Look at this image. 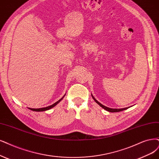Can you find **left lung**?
<instances>
[{
  "mask_svg": "<svg viewBox=\"0 0 159 159\" xmlns=\"http://www.w3.org/2000/svg\"><path fill=\"white\" fill-rule=\"evenodd\" d=\"M92 95V98L93 99V100H94L99 105L100 107H102V108H103L104 109H105L106 111H109V112H111V113H115V112H119V111H123V110H126V109H128V107H126V108H122V109H113V108H109V107H106V106H105V105H102L101 103H99L98 100H96V99L93 96V95L92 94H91Z\"/></svg>",
  "mask_w": 159,
  "mask_h": 159,
  "instance_id": "obj_1",
  "label": "left lung"
}]
</instances>
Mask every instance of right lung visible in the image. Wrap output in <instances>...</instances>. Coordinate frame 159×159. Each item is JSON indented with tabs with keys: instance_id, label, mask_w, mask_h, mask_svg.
<instances>
[{
	"instance_id": "add662e5",
	"label": "right lung",
	"mask_w": 159,
	"mask_h": 159,
	"mask_svg": "<svg viewBox=\"0 0 159 159\" xmlns=\"http://www.w3.org/2000/svg\"><path fill=\"white\" fill-rule=\"evenodd\" d=\"M65 96H66V94H65L60 99H59V100H58L57 102H56L54 103V104H52V105H50V106L46 107H43V108H39V109H33V108H28V109H29L30 110H32V111H38V112H39V111H47V110H49V109L53 108L54 107H55L57 103H60V102L62 100L63 98L65 97Z\"/></svg>"
}]
</instances>
